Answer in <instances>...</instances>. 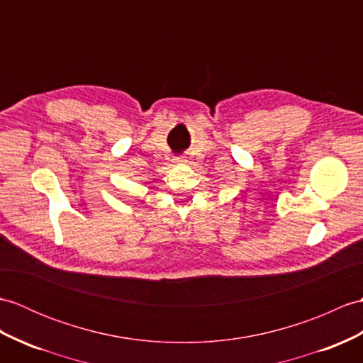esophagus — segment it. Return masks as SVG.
Instances as JSON below:
<instances>
[{"label": "esophagus", "instance_id": "1", "mask_svg": "<svg viewBox=\"0 0 363 363\" xmlns=\"http://www.w3.org/2000/svg\"><path fill=\"white\" fill-rule=\"evenodd\" d=\"M185 162V159L184 157H173V164H184Z\"/></svg>", "mask_w": 363, "mask_h": 363}]
</instances>
